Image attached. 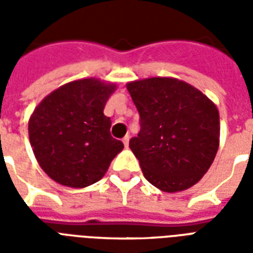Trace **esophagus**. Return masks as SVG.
Segmentation results:
<instances>
[{
    "label": "esophagus",
    "mask_w": 253,
    "mask_h": 253,
    "mask_svg": "<svg viewBox=\"0 0 253 253\" xmlns=\"http://www.w3.org/2000/svg\"><path fill=\"white\" fill-rule=\"evenodd\" d=\"M123 144H125V147H128V142H130V135H126L125 138L122 139Z\"/></svg>",
    "instance_id": "1"
}]
</instances>
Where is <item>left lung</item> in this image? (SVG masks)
Segmentation results:
<instances>
[{
    "label": "left lung",
    "instance_id": "1",
    "mask_svg": "<svg viewBox=\"0 0 253 253\" xmlns=\"http://www.w3.org/2000/svg\"><path fill=\"white\" fill-rule=\"evenodd\" d=\"M140 131L130 148L148 182L163 192L190 188L202 178L219 147V113L192 85L169 77L127 84Z\"/></svg>",
    "mask_w": 253,
    "mask_h": 253
}]
</instances>
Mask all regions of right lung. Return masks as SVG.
<instances>
[{
  "label": "right lung",
  "instance_id": "add662e5",
  "mask_svg": "<svg viewBox=\"0 0 253 253\" xmlns=\"http://www.w3.org/2000/svg\"><path fill=\"white\" fill-rule=\"evenodd\" d=\"M115 85L95 79L53 90L34 110L29 138L39 166L53 181L85 188L99 181L123 143L111 136L103 109Z\"/></svg>",
  "mask_w": 253,
  "mask_h": 253
}]
</instances>
